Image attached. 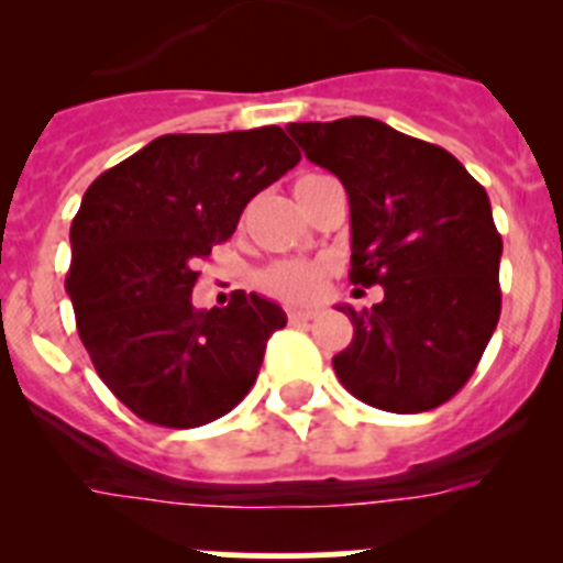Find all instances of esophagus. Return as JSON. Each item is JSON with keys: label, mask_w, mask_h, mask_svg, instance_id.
Returning a JSON list of instances; mask_svg holds the SVG:
<instances>
[{"label": "esophagus", "mask_w": 563, "mask_h": 563, "mask_svg": "<svg viewBox=\"0 0 563 563\" xmlns=\"http://www.w3.org/2000/svg\"><path fill=\"white\" fill-rule=\"evenodd\" d=\"M287 318H290V324H307V321L316 318V310H290Z\"/></svg>", "instance_id": "34e87169"}]
</instances>
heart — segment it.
Listing matches in <instances>:
<instances>
[{
	"instance_id": "1",
	"label": "heart",
	"mask_w": 563,
	"mask_h": 563,
	"mask_svg": "<svg viewBox=\"0 0 563 563\" xmlns=\"http://www.w3.org/2000/svg\"><path fill=\"white\" fill-rule=\"evenodd\" d=\"M318 177V174H307L298 183ZM296 183V186H298ZM327 265L324 262H307V258H287V262H276V265L265 267L256 276V285L267 292V296L287 301V305H305L321 292L324 285Z\"/></svg>"
}]
</instances>
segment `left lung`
<instances>
[{
	"label": "left lung",
	"instance_id": "1",
	"mask_svg": "<svg viewBox=\"0 0 563 563\" xmlns=\"http://www.w3.org/2000/svg\"><path fill=\"white\" fill-rule=\"evenodd\" d=\"M287 132L346 188L350 278L383 287L372 310L338 307L355 327L332 357L338 380L375 409H437L474 375L499 324L501 236L485 188L451 152L375 118Z\"/></svg>",
	"mask_w": 563,
	"mask_h": 563
}]
</instances>
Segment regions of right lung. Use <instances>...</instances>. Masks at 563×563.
I'll use <instances>...</instances> for the list:
<instances>
[{"mask_svg": "<svg viewBox=\"0 0 563 563\" xmlns=\"http://www.w3.org/2000/svg\"><path fill=\"white\" fill-rule=\"evenodd\" d=\"M298 161L278 126L163 134L87 188L64 287L98 377L141 420L197 429L256 383L285 310L245 290L197 310L191 290L200 258Z\"/></svg>", "mask_w": 563, "mask_h": 563, "instance_id": "obj_1", "label": "right lung"}]
</instances>
